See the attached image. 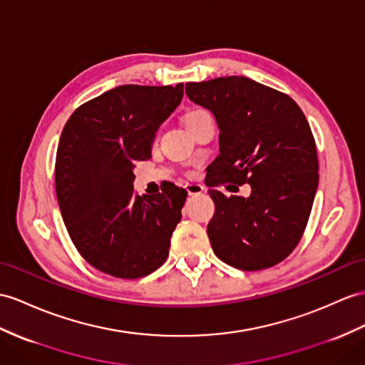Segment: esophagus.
I'll use <instances>...</instances> for the list:
<instances>
[{"mask_svg":"<svg viewBox=\"0 0 365 365\" xmlns=\"http://www.w3.org/2000/svg\"><path fill=\"white\" fill-rule=\"evenodd\" d=\"M185 190L190 195V197H195V195H201L204 192V185L198 184V182H192L185 185Z\"/></svg>","mask_w":365,"mask_h":365,"instance_id":"esophagus-1","label":"esophagus"}]
</instances>
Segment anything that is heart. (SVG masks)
I'll use <instances>...</instances> for the list:
<instances>
[{
  "label": "heart",
  "instance_id": "b5f03b06",
  "mask_svg": "<svg viewBox=\"0 0 365 365\" xmlns=\"http://www.w3.org/2000/svg\"><path fill=\"white\" fill-rule=\"evenodd\" d=\"M206 115H209L207 111H204V110H193V111H189L187 114H185L184 122H185V125H187V128H189L190 125H193L195 122H198L200 119L206 118Z\"/></svg>",
  "mask_w": 365,
  "mask_h": 365
}]
</instances>
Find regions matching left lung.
I'll return each mask as SVG.
<instances>
[{
    "label": "left lung",
    "mask_w": 365,
    "mask_h": 365,
    "mask_svg": "<svg viewBox=\"0 0 365 365\" xmlns=\"http://www.w3.org/2000/svg\"><path fill=\"white\" fill-rule=\"evenodd\" d=\"M185 94L212 111L220 127L210 187L251 185L247 198L209 190L212 250L237 269L271 268L299 245L317 190L316 142L305 114L288 94L247 77L189 82Z\"/></svg>",
    "instance_id": "left-lung-1"
}]
</instances>
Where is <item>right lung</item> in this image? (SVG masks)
I'll return each instance as SVG.
<instances>
[{"mask_svg": "<svg viewBox=\"0 0 365 365\" xmlns=\"http://www.w3.org/2000/svg\"><path fill=\"white\" fill-rule=\"evenodd\" d=\"M182 94V83L122 85L80 105L61 131L56 156L61 217L78 254L113 277H144L168 257L187 192L172 184L139 197L133 168L152 158L155 133Z\"/></svg>", "mask_w": 365, "mask_h": 365, "instance_id": "obj_1", "label": "right lung"}]
</instances>
